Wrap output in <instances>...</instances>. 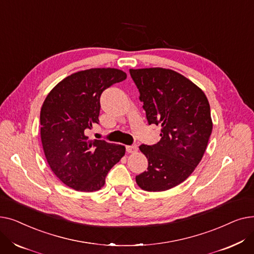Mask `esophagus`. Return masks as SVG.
<instances>
[{"instance_id":"obj_1","label":"esophagus","mask_w":254,"mask_h":254,"mask_svg":"<svg viewBox=\"0 0 254 254\" xmlns=\"http://www.w3.org/2000/svg\"><path fill=\"white\" fill-rule=\"evenodd\" d=\"M127 151L128 153H135L138 151V146L137 145H128V146H127Z\"/></svg>"}]
</instances>
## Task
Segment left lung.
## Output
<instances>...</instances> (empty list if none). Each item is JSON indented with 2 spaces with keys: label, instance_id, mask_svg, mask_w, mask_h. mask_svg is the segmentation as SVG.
Listing matches in <instances>:
<instances>
[{
  "label": "left lung",
  "instance_id": "1",
  "mask_svg": "<svg viewBox=\"0 0 254 254\" xmlns=\"http://www.w3.org/2000/svg\"><path fill=\"white\" fill-rule=\"evenodd\" d=\"M148 124L162 125L161 140L140 146L147 171L136 176L140 188L164 191L188 179L201 162L212 132L210 105L204 91L169 69H130Z\"/></svg>",
  "mask_w": 254,
  "mask_h": 254
}]
</instances>
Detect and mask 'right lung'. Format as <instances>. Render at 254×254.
I'll use <instances>...</instances> for the list:
<instances>
[{"label":"right lung","mask_w":254,"mask_h":254,"mask_svg":"<svg viewBox=\"0 0 254 254\" xmlns=\"http://www.w3.org/2000/svg\"><path fill=\"white\" fill-rule=\"evenodd\" d=\"M127 74L114 68L74 73L57 84L46 97L40 113L41 141L55 175L78 191L101 190L111 168L126 147L85 135L99 124L102 92L122 82Z\"/></svg>","instance_id":"obj_1"}]
</instances>
